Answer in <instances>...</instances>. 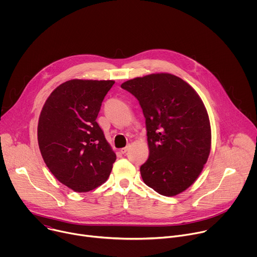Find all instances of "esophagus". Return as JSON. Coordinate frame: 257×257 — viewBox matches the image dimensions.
Wrapping results in <instances>:
<instances>
[{"label": "esophagus", "mask_w": 257, "mask_h": 257, "mask_svg": "<svg viewBox=\"0 0 257 257\" xmlns=\"http://www.w3.org/2000/svg\"><path fill=\"white\" fill-rule=\"evenodd\" d=\"M128 151H129V146H126V148H123V149H121V151H120V152H121V153L124 155V154H126Z\"/></svg>", "instance_id": "obj_1"}]
</instances>
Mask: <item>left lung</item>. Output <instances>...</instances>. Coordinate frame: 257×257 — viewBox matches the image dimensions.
<instances>
[{
  "mask_svg": "<svg viewBox=\"0 0 257 257\" xmlns=\"http://www.w3.org/2000/svg\"><path fill=\"white\" fill-rule=\"evenodd\" d=\"M121 87L138 99L145 118L150 157L140 167L144 183L165 196L186 190L210 152V124L201 98L168 73L137 77Z\"/></svg>",
  "mask_w": 257,
  "mask_h": 257,
  "instance_id": "left-lung-1",
  "label": "left lung"
}]
</instances>
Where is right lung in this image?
Segmentation results:
<instances>
[{
  "instance_id": "1",
  "label": "right lung",
  "mask_w": 257,
  "mask_h": 257,
  "mask_svg": "<svg viewBox=\"0 0 257 257\" xmlns=\"http://www.w3.org/2000/svg\"><path fill=\"white\" fill-rule=\"evenodd\" d=\"M113 80L73 79L59 85L44 104L38 126L43 159L52 174L76 192L104 183L116 155L96 122Z\"/></svg>"
}]
</instances>
